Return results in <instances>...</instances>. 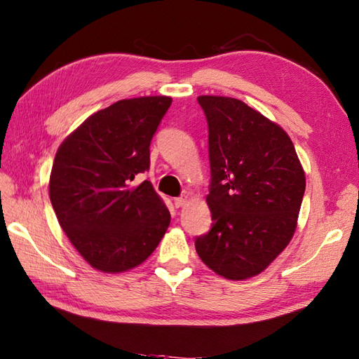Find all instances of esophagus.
Wrapping results in <instances>:
<instances>
[{
    "label": "esophagus",
    "instance_id": "esophagus-1",
    "mask_svg": "<svg viewBox=\"0 0 359 359\" xmlns=\"http://www.w3.org/2000/svg\"><path fill=\"white\" fill-rule=\"evenodd\" d=\"M187 195H184V196H180V198H175V207H184L186 204H187Z\"/></svg>",
    "mask_w": 359,
    "mask_h": 359
}]
</instances>
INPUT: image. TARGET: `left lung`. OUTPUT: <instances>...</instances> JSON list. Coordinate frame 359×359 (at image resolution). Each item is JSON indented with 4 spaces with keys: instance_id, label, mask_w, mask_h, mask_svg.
I'll return each mask as SVG.
<instances>
[{
    "instance_id": "8db88e82",
    "label": "left lung",
    "mask_w": 359,
    "mask_h": 359,
    "mask_svg": "<svg viewBox=\"0 0 359 359\" xmlns=\"http://www.w3.org/2000/svg\"><path fill=\"white\" fill-rule=\"evenodd\" d=\"M208 123L212 230L195 242L204 264L230 280L269 266L291 242L306 177L290 135L247 103L199 95Z\"/></svg>"
}]
</instances>
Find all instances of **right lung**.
Masks as SVG:
<instances>
[{"mask_svg":"<svg viewBox=\"0 0 359 359\" xmlns=\"http://www.w3.org/2000/svg\"><path fill=\"white\" fill-rule=\"evenodd\" d=\"M172 99H125L94 112L69 134L55 156L50 201L59 225L88 264L123 273L149 257L170 213L149 181L151 140Z\"/></svg>","mask_w":359,"mask_h":359,"instance_id":"add662e5","label":"right lung"}]
</instances>
